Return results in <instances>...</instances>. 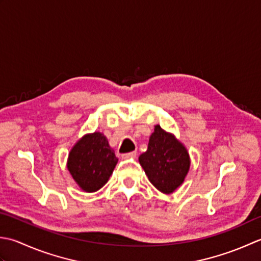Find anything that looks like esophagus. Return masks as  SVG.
<instances>
[{"instance_id": "1", "label": "esophagus", "mask_w": 261, "mask_h": 261, "mask_svg": "<svg viewBox=\"0 0 261 261\" xmlns=\"http://www.w3.org/2000/svg\"><path fill=\"white\" fill-rule=\"evenodd\" d=\"M121 158L124 159V160H126V159H135L136 158V152H129V153H126V154H123L121 155Z\"/></svg>"}]
</instances>
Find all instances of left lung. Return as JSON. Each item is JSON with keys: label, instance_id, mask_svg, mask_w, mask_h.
<instances>
[{"label": "left lung", "instance_id": "8db88e82", "mask_svg": "<svg viewBox=\"0 0 261 261\" xmlns=\"http://www.w3.org/2000/svg\"><path fill=\"white\" fill-rule=\"evenodd\" d=\"M138 161L150 182L167 195L182 185L190 168L187 148L172 133L166 132L160 125L154 126L147 151L141 154Z\"/></svg>", "mask_w": 261, "mask_h": 261}]
</instances>
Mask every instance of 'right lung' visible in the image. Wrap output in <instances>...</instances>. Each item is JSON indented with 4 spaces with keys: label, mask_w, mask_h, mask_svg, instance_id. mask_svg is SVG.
I'll return each mask as SVG.
<instances>
[{
    "label": "right lung",
    "mask_w": 261,
    "mask_h": 261,
    "mask_svg": "<svg viewBox=\"0 0 261 261\" xmlns=\"http://www.w3.org/2000/svg\"><path fill=\"white\" fill-rule=\"evenodd\" d=\"M118 159L102 133L86 134L68 153L67 170L86 193H94L108 182Z\"/></svg>",
    "instance_id": "obj_1"
}]
</instances>
